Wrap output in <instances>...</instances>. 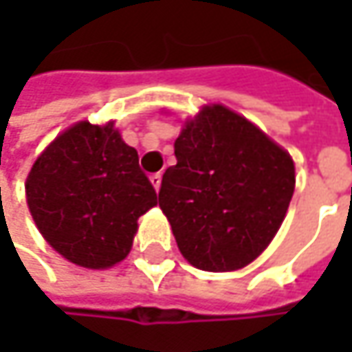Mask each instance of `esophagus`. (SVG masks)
<instances>
[{"label":"esophagus","instance_id":"obj_1","mask_svg":"<svg viewBox=\"0 0 352 352\" xmlns=\"http://www.w3.org/2000/svg\"><path fill=\"white\" fill-rule=\"evenodd\" d=\"M151 184L155 186V190L158 192V190H160V184H162V174H160V172H158V174H153V176H151Z\"/></svg>","mask_w":352,"mask_h":352}]
</instances>
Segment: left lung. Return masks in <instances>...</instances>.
<instances>
[{
  "instance_id": "obj_1",
  "label": "left lung",
  "mask_w": 352,
  "mask_h": 352,
  "mask_svg": "<svg viewBox=\"0 0 352 352\" xmlns=\"http://www.w3.org/2000/svg\"><path fill=\"white\" fill-rule=\"evenodd\" d=\"M174 155L158 206L184 258L208 272L252 263L286 217L296 186L292 156L219 103L186 121Z\"/></svg>"
}]
</instances>
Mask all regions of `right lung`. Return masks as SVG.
<instances>
[{
	"instance_id": "1",
	"label": "right lung",
	"mask_w": 352,
	"mask_h": 352,
	"mask_svg": "<svg viewBox=\"0 0 352 352\" xmlns=\"http://www.w3.org/2000/svg\"><path fill=\"white\" fill-rule=\"evenodd\" d=\"M25 192L48 245L91 270L121 263L133 247L137 219L156 206L137 151L113 121H80L60 133L34 160Z\"/></svg>"
}]
</instances>
